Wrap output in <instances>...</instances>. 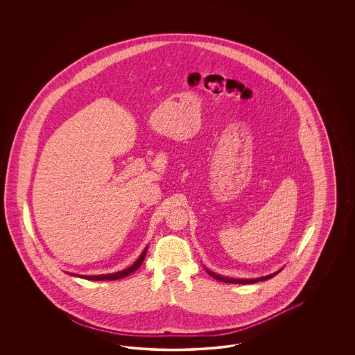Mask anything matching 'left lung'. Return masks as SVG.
I'll list each match as a JSON object with an SVG mask.
<instances>
[{"label": "left lung", "instance_id": "1", "mask_svg": "<svg viewBox=\"0 0 355 355\" xmlns=\"http://www.w3.org/2000/svg\"><path fill=\"white\" fill-rule=\"evenodd\" d=\"M281 270V269H279ZM214 279H218V281H224V282H229V284H254V282H259V281H266V279H272L273 276H276L279 272H276V273H272V275H268V276H263V277H259V279H229V277H223V276H220V275H216L214 272H211V270H207Z\"/></svg>", "mask_w": 355, "mask_h": 355}]
</instances>
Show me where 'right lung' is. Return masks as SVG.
Masks as SVG:
<instances>
[{
  "mask_svg": "<svg viewBox=\"0 0 355 355\" xmlns=\"http://www.w3.org/2000/svg\"><path fill=\"white\" fill-rule=\"evenodd\" d=\"M146 252H147V248L143 250L141 255H140L138 260L129 267V268L123 269L121 272H116V273H109V275H96V276H79V275H73V276H78V277H82V279H92V281H104V279H123L126 276H129L130 273L135 272L137 269L139 268L143 263V260L146 258Z\"/></svg>",
  "mask_w": 355,
  "mask_h": 355,
  "instance_id": "obj_1",
  "label": "right lung"
}]
</instances>
